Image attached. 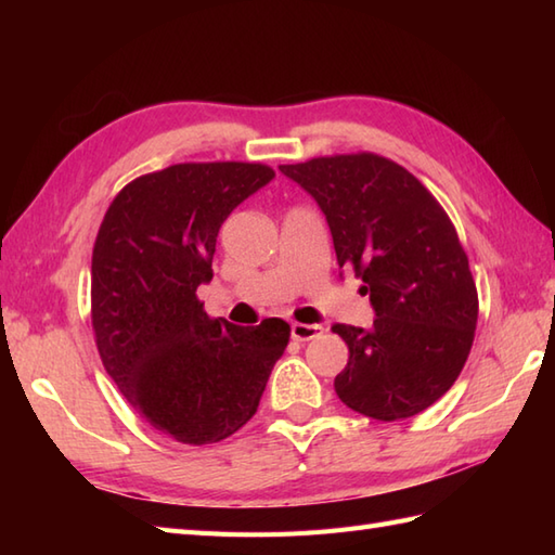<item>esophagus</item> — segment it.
Here are the masks:
<instances>
[{
    "label": "esophagus",
    "instance_id": "34e87169",
    "mask_svg": "<svg viewBox=\"0 0 555 555\" xmlns=\"http://www.w3.org/2000/svg\"><path fill=\"white\" fill-rule=\"evenodd\" d=\"M291 334L296 340H312L322 334V326L320 324H293Z\"/></svg>",
    "mask_w": 555,
    "mask_h": 555
}]
</instances>
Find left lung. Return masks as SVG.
Here are the masks:
<instances>
[{
	"label": "left lung",
	"mask_w": 555,
	"mask_h": 555,
	"mask_svg": "<svg viewBox=\"0 0 555 555\" xmlns=\"http://www.w3.org/2000/svg\"><path fill=\"white\" fill-rule=\"evenodd\" d=\"M279 171L320 205L338 267L356 269L374 310L370 328L334 326L350 350L338 398L382 422L427 410L463 370L479 312L451 219L408 169L370 152Z\"/></svg>",
	"instance_id": "8db88e82"
}]
</instances>
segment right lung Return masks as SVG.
Wrapping results in <instances>:
<instances>
[{"mask_svg":"<svg viewBox=\"0 0 555 555\" xmlns=\"http://www.w3.org/2000/svg\"><path fill=\"white\" fill-rule=\"evenodd\" d=\"M264 164H173L114 197L92 250V326L104 370L157 431L217 443L250 420L291 326L209 320L197 288L211 281L221 223L264 188Z\"/></svg>","mask_w":555,"mask_h":555,"instance_id":"add662e5","label":"right lung"}]
</instances>
